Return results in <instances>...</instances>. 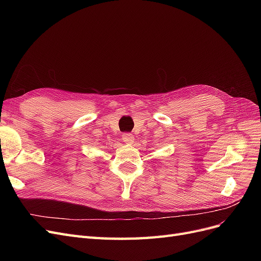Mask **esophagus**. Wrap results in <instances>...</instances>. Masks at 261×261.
Returning <instances> with one entry per match:
<instances>
[{
	"mask_svg": "<svg viewBox=\"0 0 261 261\" xmlns=\"http://www.w3.org/2000/svg\"><path fill=\"white\" fill-rule=\"evenodd\" d=\"M123 140H124V143H126V144H133L134 140H135V138H134L133 134H130V133H126L125 134L124 133Z\"/></svg>",
	"mask_w": 261,
	"mask_h": 261,
	"instance_id": "esophagus-1",
	"label": "esophagus"
}]
</instances>
